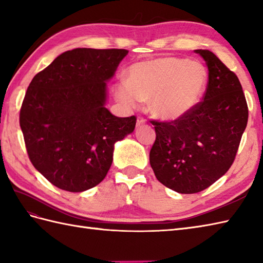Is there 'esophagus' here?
<instances>
[{"instance_id": "obj_1", "label": "esophagus", "mask_w": 263, "mask_h": 263, "mask_svg": "<svg viewBox=\"0 0 263 263\" xmlns=\"http://www.w3.org/2000/svg\"><path fill=\"white\" fill-rule=\"evenodd\" d=\"M147 123V120L144 119L143 116H139L138 120H137V126H142Z\"/></svg>"}]
</instances>
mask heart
<instances>
[{"mask_svg": "<svg viewBox=\"0 0 263 263\" xmlns=\"http://www.w3.org/2000/svg\"><path fill=\"white\" fill-rule=\"evenodd\" d=\"M205 87L206 72L199 62L161 57L133 64L127 82L117 85L116 96L130 107L149 102L156 116L178 120L200 103Z\"/></svg>", "mask_w": 263, "mask_h": 263, "instance_id": "obj_1", "label": "heart"}]
</instances>
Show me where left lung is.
<instances>
[{
  "label": "left lung",
  "mask_w": 263,
  "mask_h": 263,
  "mask_svg": "<svg viewBox=\"0 0 263 263\" xmlns=\"http://www.w3.org/2000/svg\"><path fill=\"white\" fill-rule=\"evenodd\" d=\"M208 66L203 100L185 116L152 121L149 154L157 180L178 193L203 191L230 170L248 124L247 99L237 76L208 49H195Z\"/></svg>",
  "instance_id": "1"
}]
</instances>
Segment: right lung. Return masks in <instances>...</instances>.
Segmentation results:
<instances>
[{
  "instance_id": "right-lung-1",
  "label": "right lung",
  "mask_w": 263,
  "mask_h": 263,
  "mask_svg": "<svg viewBox=\"0 0 263 263\" xmlns=\"http://www.w3.org/2000/svg\"><path fill=\"white\" fill-rule=\"evenodd\" d=\"M126 49L74 48L31 80L20 109V127L33 167L53 185L82 192L102 182L114 144L133 132L137 117L105 107L106 82Z\"/></svg>"
}]
</instances>
